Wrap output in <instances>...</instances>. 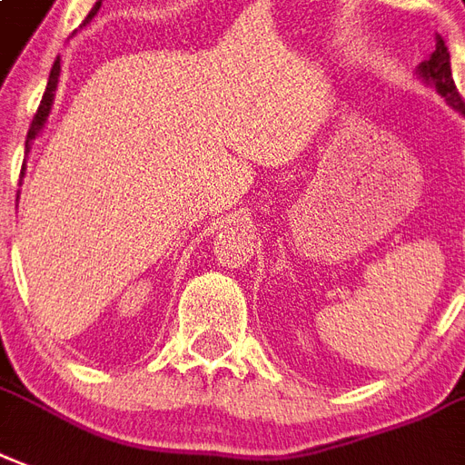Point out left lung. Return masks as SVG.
<instances>
[{
	"label": "left lung",
	"instance_id": "obj_1",
	"mask_svg": "<svg viewBox=\"0 0 465 465\" xmlns=\"http://www.w3.org/2000/svg\"><path fill=\"white\" fill-rule=\"evenodd\" d=\"M419 71L427 80H431L436 87V93L441 97L449 100L453 110H459L460 114L465 117V103L463 97H460L459 87L453 83V75H451V58H449V48L441 38H436V51L431 54L427 63H421L419 65Z\"/></svg>",
	"mask_w": 465,
	"mask_h": 465
}]
</instances>
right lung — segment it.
<instances>
[{"label":"right lung","mask_w":465,"mask_h":465,"mask_svg":"<svg viewBox=\"0 0 465 465\" xmlns=\"http://www.w3.org/2000/svg\"><path fill=\"white\" fill-rule=\"evenodd\" d=\"M97 12V6L93 9ZM93 12H90V19H93ZM58 73H61V58H55L54 68H51V75H48V85H46V93H44V100L38 104L36 114H34V120H31V127H29V134H26V149H29V142L36 137L41 127H44V122H46L48 113H51V104H54V95H55V85H58Z\"/></svg>","instance_id":"add662e5"}]
</instances>
